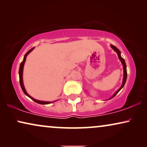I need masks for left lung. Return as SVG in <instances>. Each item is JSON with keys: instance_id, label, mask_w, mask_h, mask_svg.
Here are the masks:
<instances>
[{"instance_id": "1", "label": "left lung", "mask_w": 147, "mask_h": 147, "mask_svg": "<svg viewBox=\"0 0 147 147\" xmlns=\"http://www.w3.org/2000/svg\"><path fill=\"white\" fill-rule=\"evenodd\" d=\"M111 47L114 50V51H115L116 52V53H117L118 56V58H119L120 61H121L122 65H123V68H124V78H123V82H122V84L121 87H120V88H119V89H118V91L116 92V93L114 94L113 96H112V97L111 98H114V96H115L116 95V94H117L118 93V92H119L120 90H121L122 88L124 87V84H125L126 81V78H127V71H126V65L125 61H124V59L121 57V55H120V50L118 49L117 47H116L115 46L113 45H111Z\"/></svg>"}]
</instances>
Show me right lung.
Wrapping results in <instances>:
<instances>
[{"label":"right lung","instance_id":"1","mask_svg":"<svg viewBox=\"0 0 147 147\" xmlns=\"http://www.w3.org/2000/svg\"><path fill=\"white\" fill-rule=\"evenodd\" d=\"M34 49V47L32 48V49H31L29 50V51H28L27 53H26V54L25 55V56H24V59H23V61L21 62V65H20V67H19V82H20V85H21V87L22 88V90H23V91L24 93H25V95H27L28 97H29L30 98H31V100H33L34 102H37V103L38 104H50L51 103V102H43V101H40V100H37L35 99H34V98H33L32 97H31L29 94H28L27 93V92H26V90L25 89V87H24V85H23V66H24V64H25V62L26 61V57H27V56L28 54H29L30 52H31V51H33V49Z\"/></svg>","mask_w":147,"mask_h":147}]
</instances>
